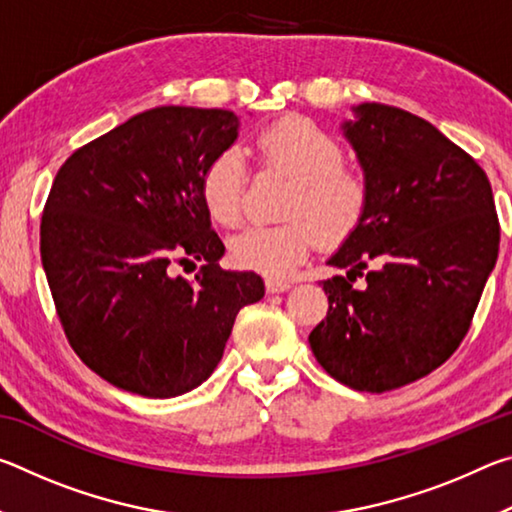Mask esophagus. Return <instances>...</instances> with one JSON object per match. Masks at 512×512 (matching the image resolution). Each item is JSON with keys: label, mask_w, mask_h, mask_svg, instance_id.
Instances as JSON below:
<instances>
[{"label": "esophagus", "mask_w": 512, "mask_h": 512, "mask_svg": "<svg viewBox=\"0 0 512 512\" xmlns=\"http://www.w3.org/2000/svg\"><path fill=\"white\" fill-rule=\"evenodd\" d=\"M291 280L287 277H266V291L268 293H282L291 289Z\"/></svg>", "instance_id": "obj_1"}]
</instances>
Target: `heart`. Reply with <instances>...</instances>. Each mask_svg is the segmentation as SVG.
Instances as JSON below:
<instances>
[{
    "label": "heart",
    "mask_w": 512,
    "mask_h": 512,
    "mask_svg": "<svg viewBox=\"0 0 512 512\" xmlns=\"http://www.w3.org/2000/svg\"><path fill=\"white\" fill-rule=\"evenodd\" d=\"M259 158L268 169L293 178L284 225H255L230 241L232 262L268 277H284L323 241H341L357 228L368 205V187L343 167V149L305 117H284L257 135ZM246 158L239 149L214 155L201 176V198L212 219L237 225L244 219Z\"/></svg>",
    "instance_id": "heart-1"
}]
</instances>
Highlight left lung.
Masks as SVG:
<instances>
[{"instance_id": "obj_1", "label": "left lung", "mask_w": 512, "mask_h": 512, "mask_svg": "<svg viewBox=\"0 0 512 512\" xmlns=\"http://www.w3.org/2000/svg\"><path fill=\"white\" fill-rule=\"evenodd\" d=\"M343 121L368 205L327 259L329 309L309 345L329 375L384 393L429 375L470 329L499 255L485 171L411 112L361 103Z\"/></svg>"}]
</instances>
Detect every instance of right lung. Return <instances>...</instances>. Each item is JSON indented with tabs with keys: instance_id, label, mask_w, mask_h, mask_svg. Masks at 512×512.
Listing matches in <instances>:
<instances>
[{
	"instance_id": "1",
	"label": "right lung",
	"mask_w": 512,
	"mask_h": 512,
	"mask_svg": "<svg viewBox=\"0 0 512 512\" xmlns=\"http://www.w3.org/2000/svg\"><path fill=\"white\" fill-rule=\"evenodd\" d=\"M239 117L160 106L81 146L58 169L40 255L60 323L90 370L121 391L176 397L221 361L241 307L264 298L253 271H223L201 198L207 164ZM204 262L195 282L170 262Z\"/></svg>"
}]
</instances>
